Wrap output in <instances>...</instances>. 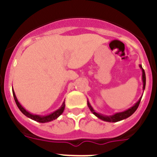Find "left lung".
Here are the masks:
<instances>
[{
    "instance_id": "obj_1",
    "label": "left lung",
    "mask_w": 157,
    "mask_h": 157,
    "mask_svg": "<svg viewBox=\"0 0 157 157\" xmlns=\"http://www.w3.org/2000/svg\"><path fill=\"white\" fill-rule=\"evenodd\" d=\"M140 68H141V71H142V83H143V92L145 90V82H146V78H145V71L144 69L142 68V66L141 65H139ZM141 98L138 100L132 107H130V109H127V110L123 111V112H116L115 114L113 115H111V116H106V115H103V114H101L99 112H96L95 110L94 109V108L92 107V105H90V103L89 102V101H87V105H88L89 109L91 111L93 114L94 116H96L98 119L100 120H103V121L105 122H109V123H116V122H119V121H121L123 120H125L127 118L130 117L131 115H133L134 113L137 109H138V105L140 104V101H141Z\"/></svg>"
}]
</instances>
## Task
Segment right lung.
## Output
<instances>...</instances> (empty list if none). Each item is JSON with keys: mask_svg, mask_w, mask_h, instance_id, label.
I'll list each match as a JSON object with an SVG mask.
<instances>
[{"mask_svg": "<svg viewBox=\"0 0 157 157\" xmlns=\"http://www.w3.org/2000/svg\"><path fill=\"white\" fill-rule=\"evenodd\" d=\"M12 94H13V97H14V99H15V101H16V105L18 106L19 109L21 111V112L23 113V115L27 116V117L30 118L31 120H34V121H37L38 123H48V122H51L52 120H56L59 117L60 115L62 114L63 112V110H64V108H65V102L63 101V104L60 107H59V109L57 110H56L55 112H52L50 114H48V115H45V116H41V115H36V114H32L30 113V112L27 111L26 109L23 108V106L21 105V104L19 103V101H18L17 98H16V94L14 92V90L12 88Z\"/></svg>", "mask_w": 157, "mask_h": 157, "instance_id": "add662e5", "label": "right lung"}]
</instances>
